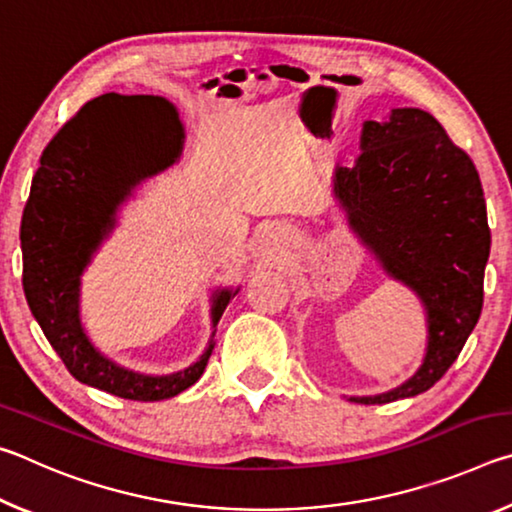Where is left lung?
<instances>
[{"label":"left lung","mask_w":512,"mask_h":512,"mask_svg":"<svg viewBox=\"0 0 512 512\" xmlns=\"http://www.w3.org/2000/svg\"><path fill=\"white\" fill-rule=\"evenodd\" d=\"M361 149L352 169H336L334 194L429 314L422 368L391 393L354 400L386 404L429 391L461 354L481 316L490 228L479 171L429 112L395 108L388 121H366Z\"/></svg>","instance_id":"obj_1"}]
</instances>
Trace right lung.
<instances>
[{
	"label": "right lung",
	"instance_id": "obj_1",
	"mask_svg": "<svg viewBox=\"0 0 512 512\" xmlns=\"http://www.w3.org/2000/svg\"><path fill=\"white\" fill-rule=\"evenodd\" d=\"M183 124L160 97L103 94L88 101L40 155L22 214V287L31 314L69 375L137 402L167 400L201 379L214 345L183 372L144 377L103 359L79 323V277L115 210L140 180L178 160ZM237 293V291H235ZM232 291L214 300L219 323Z\"/></svg>",
	"mask_w": 512,
	"mask_h": 512
}]
</instances>
